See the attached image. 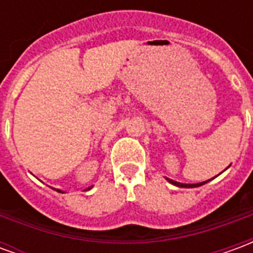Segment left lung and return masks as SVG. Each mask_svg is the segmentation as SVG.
I'll use <instances>...</instances> for the list:
<instances>
[{"instance_id":"left-lung-1","label":"left lung","mask_w":253,"mask_h":253,"mask_svg":"<svg viewBox=\"0 0 253 253\" xmlns=\"http://www.w3.org/2000/svg\"><path fill=\"white\" fill-rule=\"evenodd\" d=\"M167 180L169 181L170 184H173V186H177V187H184V188H194V187H199V186H203V184H206L207 181H202V183H196V184H183V183H179V181H175V180H170V179H167Z\"/></svg>"}]
</instances>
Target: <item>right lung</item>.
I'll return each instance as SVG.
<instances>
[{
  "instance_id": "add662e5",
  "label": "right lung",
  "mask_w": 253,
  "mask_h": 253,
  "mask_svg": "<svg viewBox=\"0 0 253 253\" xmlns=\"http://www.w3.org/2000/svg\"><path fill=\"white\" fill-rule=\"evenodd\" d=\"M88 190H90V188H88ZM58 191V192H62V191H59V190H57Z\"/></svg>"
}]
</instances>
